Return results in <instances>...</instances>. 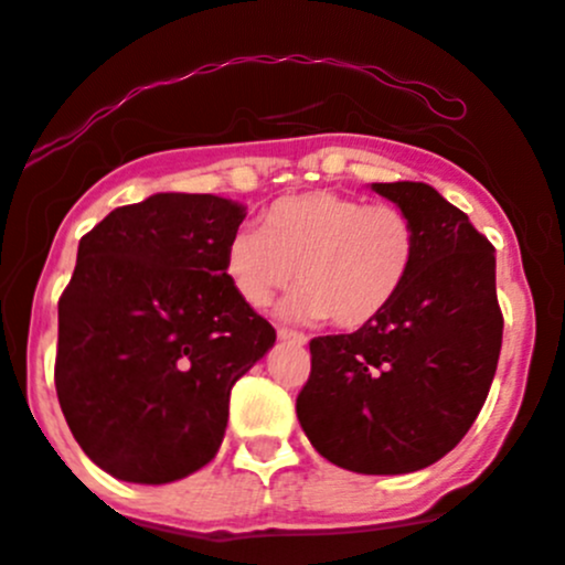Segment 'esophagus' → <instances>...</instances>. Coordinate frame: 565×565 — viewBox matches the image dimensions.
I'll return each instance as SVG.
<instances>
[{"label":"esophagus","instance_id":"obj_1","mask_svg":"<svg viewBox=\"0 0 565 565\" xmlns=\"http://www.w3.org/2000/svg\"><path fill=\"white\" fill-rule=\"evenodd\" d=\"M278 339L281 342H291V344H308V337L300 334V331H291V329H278Z\"/></svg>","mask_w":565,"mask_h":565}]
</instances>
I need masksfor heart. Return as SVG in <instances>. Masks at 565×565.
I'll list each match as a JSON object with an SVG mask.
<instances>
[{
    "label": "heart",
    "instance_id": "heart-1",
    "mask_svg": "<svg viewBox=\"0 0 565 565\" xmlns=\"http://www.w3.org/2000/svg\"><path fill=\"white\" fill-rule=\"evenodd\" d=\"M418 236L397 205H365L337 192H302L265 210L263 228L244 226L226 244V276L253 308L297 287L278 305L289 321L360 329L376 321L411 278Z\"/></svg>",
    "mask_w": 565,
    "mask_h": 565
}]
</instances>
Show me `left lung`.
Returning <instances> with one entry per match:
<instances>
[{"mask_svg": "<svg viewBox=\"0 0 565 565\" xmlns=\"http://www.w3.org/2000/svg\"><path fill=\"white\" fill-rule=\"evenodd\" d=\"M411 215V278L376 321L310 342L297 397L310 445L339 468L397 477L437 463L466 437L502 348L494 247L463 210L420 181L371 183Z\"/></svg>", "mask_w": 565, "mask_h": 565, "instance_id": "8db88e82", "label": "left lung"}]
</instances>
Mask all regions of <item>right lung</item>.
Segmentation results:
<instances>
[{"mask_svg": "<svg viewBox=\"0 0 565 565\" xmlns=\"http://www.w3.org/2000/svg\"><path fill=\"white\" fill-rule=\"evenodd\" d=\"M244 215L215 194L160 192L78 242L54 386L81 450L110 477L171 484L207 466L231 386L274 348V326L223 265Z\"/></svg>", "mask_w": 565, "mask_h": 565, "instance_id": "1", "label": "right lung"}]
</instances>
